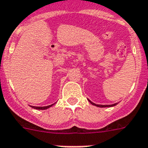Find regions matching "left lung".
Listing matches in <instances>:
<instances>
[{
  "instance_id": "obj_1",
  "label": "left lung",
  "mask_w": 148,
  "mask_h": 148,
  "mask_svg": "<svg viewBox=\"0 0 148 148\" xmlns=\"http://www.w3.org/2000/svg\"><path fill=\"white\" fill-rule=\"evenodd\" d=\"M88 101H89V102L91 103L92 105L97 106V107H111V106H115V105L118 104V103H114V104H111V105H100V104H96V103H94L93 102H92V101H90V100H88Z\"/></svg>"
}]
</instances>
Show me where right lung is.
Wrapping results in <instances>:
<instances>
[{"mask_svg": "<svg viewBox=\"0 0 148 148\" xmlns=\"http://www.w3.org/2000/svg\"><path fill=\"white\" fill-rule=\"evenodd\" d=\"M56 103H53V104L51 105H49V106H31L32 108H33V109H36V110H47V109H48V108L51 107V106H53V105H54Z\"/></svg>", "mask_w": 148, "mask_h": 148, "instance_id": "1", "label": "right lung"}]
</instances>
